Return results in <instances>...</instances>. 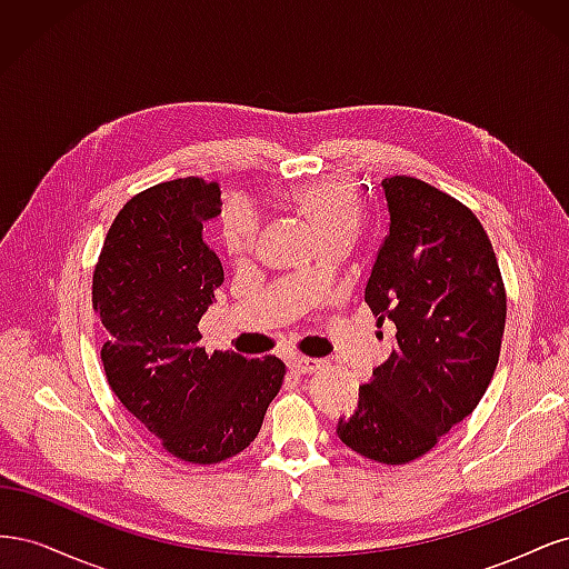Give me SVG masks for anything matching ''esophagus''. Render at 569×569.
<instances>
[{
    "label": "esophagus",
    "mask_w": 569,
    "mask_h": 569,
    "mask_svg": "<svg viewBox=\"0 0 569 569\" xmlns=\"http://www.w3.org/2000/svg\"><path fill=\"white\" fill-rule=\"evenodd\" d=\"M289 368L299 372V375H308V372H316L322 368V360L318 358H308V356H291L289 360Z\"/></svg>",
    "instance_id": "1"
}]
</instances>
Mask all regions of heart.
Returning <instances> with one entry per match:
<instances>
[{
	"mask_svg": "<svg viewBox=\"0 0 569 569\" xmlns=\"http://www.w3.org/2000/svg\"><path fill=\"white\" fill-rule=\"evenodd\" d=\"M287 199L297 206V211L311 222L320 239L332 234L351 237L360 222V201L351 182L339 178H327L311 184L291 189ZM222 242L237 258H244L253 249L258 230L256 213L244 201H230L222 209Z\"/></svg>",
	"mask_w": 569,
	"mask_h": 569,
	"instance_id": "obj_1",
	"label": "heart"
}]
</instances>
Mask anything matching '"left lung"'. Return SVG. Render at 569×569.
<instances>
[{
	"instance_id": "obj_1",
	"label": "left lung",
	"mask_w": 569,
	"mask_h": 569,
	"mask_svg": "<svg viewBox=\"0 0 569 569\" xmlns=\"http://www.w3.org/2000/svg\"><path fill=\"white\" fill-rule=\"evenodd\" d=\"M389 234L366 303L396 325V343L358 408L339 418L351 451L403 465L435 449L477 408L501 353L506 289L477 216L418 178L382 180Z\"/></svg>"
}]
</instances>
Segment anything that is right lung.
<instances>
[{"instance_id": "obj_1", "label": "right lung", "mask_w": 569, "mask_h": 569, "mask_svg": "<svg viewBox=\"0 0 569 569\" xmlns=\"http://www.w3.org/2000/svg\"><path fill=\"white\" fill-rule=\"evenodd\" d=\"M218 213V182L180 178L144 189L116 216L92 278L113 393L170 456L194 465L244 451L284 380L274 356L199 347V320L226 280L203 242Z\"/></svg>"}]
</instances>
